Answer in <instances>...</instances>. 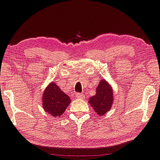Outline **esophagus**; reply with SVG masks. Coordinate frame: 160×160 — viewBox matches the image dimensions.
I'll use <instances>...</instances> for the list:
<instances>
[{"label":"esophagus","instance_id":"34e87169","mask_svg":"<svg viewBox=\"0 0 160 160\" xmlns=\"http://www.w3.org/2000/svg\"><path fill=\"white\" fill-rule=\"evenodd\" d=\"M76 96L78 98H80V99H82V98H85V95H84L83 94H82V93H78Z\"/></svg>","mask_w":160,"mask_h":160}]
</instances>
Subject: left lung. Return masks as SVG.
Segmentation results:
<instances>
[{
    "instance_id": "8db88e82",
    "label": "left lung",
    "mask_w": 160,
    "mask_h": 160,
    "mask_svg": "<svg viewBox=\"0 0 160 160\" xmlns=\"http://www.w3.org/2000/svg\"><path fill=\"white\" fill-rule=\"evenodd\" d=\"M113 102V91L105 80H101L96 88V94L89 99V103L98 116L106 114L111 109Z\"/></svg>"
}]
</instances>
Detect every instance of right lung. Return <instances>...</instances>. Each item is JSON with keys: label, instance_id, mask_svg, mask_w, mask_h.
I'll use <instances>...</instances> for the list:
<instances>
[{"label": "right lung", "instance_id": "right-lung-1", "mask_svg": "<svg viewBox=\"0 0 160 160\" xmlns=\"http://www.w3.org/2000/svg\"><path fill=\"white\" fill-rule=\"evenodd\" d=\"M43 108L53 117H60L64 113L71 102L67 94L56 85V82H49L42 95Z\"/></svg>", "mask_w": 160, "mask_h": 160}]
</instances>
